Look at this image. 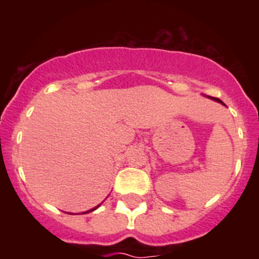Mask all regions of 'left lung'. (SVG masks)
I'll use <instances>...</instances> for the list:
<instances>
[{"instance_id": "left-lung-1", "label": "left lung", "mask_w": 259, "mask_h": 259, "mask_svg": "<svg viewBox=\"0 0 259 259\" xmlns=\"http://www.w3.org/2000/svg\"><path fill=\"white\" fill-rule=\"evenodd\" d=\"M211 100H214V101L219 102V104H222V105H224V104H223V101H221V100H219V98H215V97H211Z\"/></svg>"}]
</instances>
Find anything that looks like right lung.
<instances>
[{
	"label": "right lung",
	"mask_w": 259,
	"mask_h": 259,
	"mask_svg": "<svg viewBox=\"0 0 259 259\" xmlns=\"http://www.w3.org/2000/svg\"><path fill=\"white\" fill-rule=\"evenodd\" d=\"M100 205H101V203H100ZM100 205H97V206H96V207H93V209L88 210V211H85V212H91V211H93V210H96V209H97V207H98V206H100ZM85 212H83V214H85Z\"/></svg>",
	"instance_id": "add662e5"
}]
</instances>
